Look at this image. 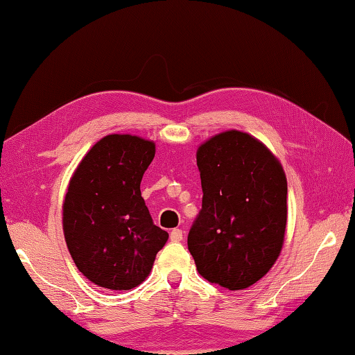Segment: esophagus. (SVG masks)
I'll list each match as a JSON object with an SVG mask.
<instances>
[{
    "mask_svg": "<svg viewBox=\"0 0 355 355\" xmlns=\"http://www.w3.org/2000/svg\"><path fill=\"white\" fill-rule=\"evenodd\" d=\"M182 230H179V228H174V230H171V233H170V239L173 243H179V241H182Z\"/></svg>",
    "mask_w": 355,
    "mask_h": 355,
    "instance_id": "1",
    "label": "esophagus"
}]
</instances>
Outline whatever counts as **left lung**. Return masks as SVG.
I'll use <instances>...</instances> for the list:
<instances>
[{
    "label": "left lung",
    "instance_id": "obj_1",
    "mask_svg": "<svg viewBox=\"0 0 355 355\" xmlns=\"http://www.w3.org/2000/svg\"><path fill=\"white\" fill-rule=\"evenodd\" d=\"M203 200L187 244L205 279L243 291L275 265L284 244L287 179L266 146L238 130L196 150Z\"/></svg>",
    "mask_w": 355,
    "mask_h": 355
}]
</instances>
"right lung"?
<instances>
[{"mask_svg":"<svg viewBox=\"0 0 355 355\" xmlns=\"http://www.w3.org/2000/svg\"><path fill=\"white\" fill-rule=\"evenodd\" d=\"M155 144L139 136L107 135L87 152L63 201V232L78 270L111 291L139 286L168 233L154 225L141 179Z\"/></svg>","mask_w":355,"mask_h":355,"instance_id":"1","label":"right lung"}]
</instances>
